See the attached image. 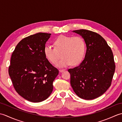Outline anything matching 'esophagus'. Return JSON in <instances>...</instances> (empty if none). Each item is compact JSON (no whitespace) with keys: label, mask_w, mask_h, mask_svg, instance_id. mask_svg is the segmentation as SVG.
Wrapping results in <instances>:
<instances>
[{"label":"esophagus","mask_w":122,"mask_h":122,"mask_svg":"<svg viewBox=\"0 0 122 122\" xmlns=\"http://www.w3.org/2000/svg\"><path fill=\"white\" fill-rule=\"evenodd\" d=\"M65 70H66L65 69H60V70H59V71H60V72H63Z\"/></svg>","instance_id":"esophagus-1"}]
</instances>
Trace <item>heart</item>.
I'll return each mask as SVG.
<instances>
[{"label":"heart","instance_id":"heart-1","mask_svg":"<svg viewBox=\"0 0 122 122\" xmlns=\"http://www.w3.org/2000/svg\"><path fill=\"white\" fill-rule=\"evenodd\" d=\"M54 47L46 46L44 48V54L46 58L52 63L55 64L60 68L76 66L82 61L84 56L85 45L84 41L79 36H60L53 42Z\"/></svg>","mask_w":122,"mask_h":122}]
</instances>
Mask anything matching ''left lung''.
I'll list each match as a JSON object with an SVG mask.
<instances>
[{
    "instance_id": "8db88e82",
    "label": "left lung",
    "mask_w": 122,
    "mask_h": 122,
    "mask_svg": "<svg viewBox=\"0 0 122 122\" xmlns=\"http://www.w3.org/2000/svg\"><path fill=\"white\" fill-rule=\"evenodd\" d=\"M73 32L84 39L86 51L80 66L68 70L70 83L79 97L93 100L111 86L115 69L113 54L107 41L98 33L85 29Z\"/></svg>"
}]
</instances>
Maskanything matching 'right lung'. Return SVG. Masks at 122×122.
<instances>
[{
  "label": "right lung",
  "instance_id": "right-lung-1",
  "mask_svg": "<svg viewBox=\"0 0 122 122\" xmlns=\"http://www.w3.org/2000/svg\"><path fill=\"white\" fill-rule=\"evenodd\" d=\"M51 33L39 32L23 39L13 52L9 74L16 92L31 102L46 100L59 70L49 62L44 48Z\"/></svg>",
  "mask_w": 122,
  "mask_h": 122
}]
</instances>
